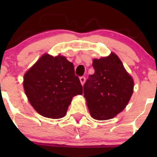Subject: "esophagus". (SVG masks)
Listing matches in <instances>:
<instances>
[{
    "label": "esophagus",
    "mask_w": 157,
    "mask_h": 157,
    "mask_svg": "<svg viewBox=\"0 0 157 157\" xmlns=\"http://www.w3.org/2000/svg\"><path fill=\"white\" fill-rule=\"evenodd\" d=\"M80 83H81V84L83 85L85 83V80H86V78H85V77H83H83H80Z\"/></svg>",
    "instance_id": "esophagus-1"
}]
</instances>
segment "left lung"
<instances>
[{"instance_id":"obj_1","label":"left lung","mask_w":157,"mask_h":157,"mask_svg":"<svg viewBox=\"0 0 157 157\" xmlns=\"http://www.w3.org/2000/svg\"><path fill=\"white\" fill-rule=\"evenodd\" d=\"M93 67L94 74L89 76L83 85L89 111L95 119H110L128 105L134 81L115 54L94 59Z\"/></svg>"}]
</instances>
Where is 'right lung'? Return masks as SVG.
I'll list each match as a JSON object with an SVG mask.
<instances>
[{
	"mask_svg": "<svg viewBox=\"0 0 157 157\" xmlns=\"http://www.w3.org/2000/svg\"><path fill=\"white\" fill-rule=\"evenodd\" d=\"M25 93L38 113L50 118L64 116L74 96L83 94L73 63L65 57L45 54L25 74Z\"/></svg>",
	"mask_w": 157,
	"mask_h": 157,
	"instance_id": "add662e5",
	"label": "right lung"
}]
</instances>
